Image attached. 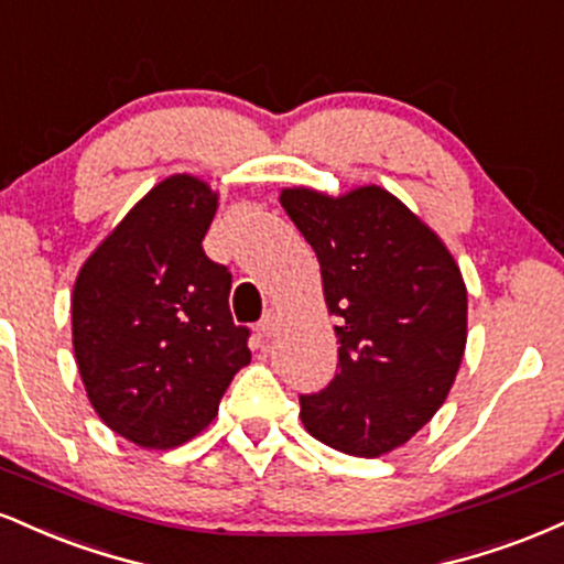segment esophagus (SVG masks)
I'll return each mask as SVG.
<instances>
[{
    "label": "esophagus",
    "instance_id": "1",
    "mask_svg": "<svg viewBox=\"0 0 564 564\" xmlns=\"http://www.w3.org/2000/svg\"><path fill=\"white\" fill-rule=\"evenodd\" d=\"M275 328H278V313L275 310H268L260 321V334L270 336V334H275Z\"/></svg>",
    "mask_w": 564,
    "mask_h": 564
}]
</instances>
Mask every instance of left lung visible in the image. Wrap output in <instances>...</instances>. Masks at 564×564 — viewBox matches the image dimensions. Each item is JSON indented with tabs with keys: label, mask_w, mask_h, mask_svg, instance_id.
<instances>
[{
	"label": "left lung",
	"mask_w": 564,
	"mask_h": 564,
	"mask_svg": "<svg viewBox=\"0 0 564 564\" xmlns=\"http://www.w3.org/2000/svg\"><path fill=\"white\" fill-rule=\"evenodd\" d=\"M281 206L321 262L339 341L302 424L328 448L377 458L416 435L448 398L467 347V286L437 232L379 185L345 196L286 187Z\"/></svg>",
	"instance_id": "obj_1"
}]
</instances>
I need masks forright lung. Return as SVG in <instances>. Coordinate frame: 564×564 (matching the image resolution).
<instances>
[{"label": "right lung", "instance_id": "right-lung-1", "mask_svg": "<svg viewBox=\"0 0 564 564\" xmlns=\"http://www.w3.org/2000/svg\"><path fill=\"white\" fill-rule=\"evenodd\" d=\"M217 193L172 174L129 209L76 275L74 355L97 416L151 451L196 437L251 360L232 275L204 254Z\"/></svg>", "mask_w": 564, "mask_h": 564}]
</instances>
